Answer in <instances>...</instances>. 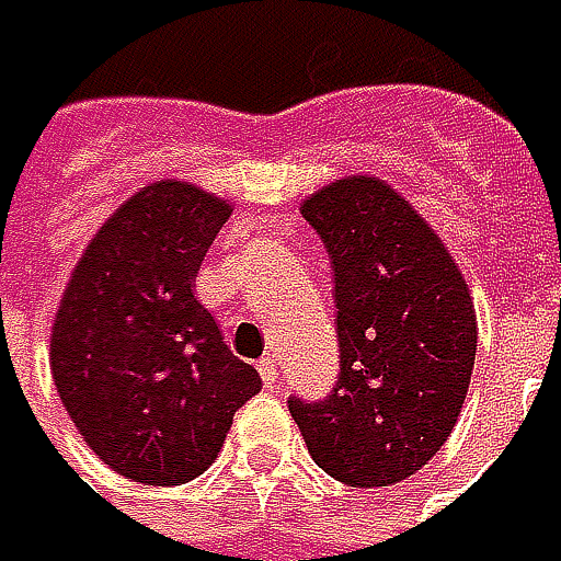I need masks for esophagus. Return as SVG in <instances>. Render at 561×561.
I'll return each mask as SVG.
<instances>
[{"instance_id": "1", "label": "esophagus", "mask_w": 561, "mask_h": 561, "mask_svg": "<svg viewBox=\"0 0 561 561\" xmlns=\"http://www.w3.org/2000/svg\"><path fill=\"white\" fill-rule=\"evenodd\" d=\"M256 370H260V377H263V383H266V387H273V383H276V377H279V370H276V360H273V357L256 360Z\"/></svg>"}]
</instances>
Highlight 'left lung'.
I'll return each mask as SVG.
<instances>
[{
  "mask_svg": "<svg viewBox=\"0 0 561 561\" xmlns=\"http://www.w3.org/2000/svg\"><path fill=\"white\" fill-rule=\"evenodd\" d=\"M337 305L341 374L318 402L288 399L314 465L351 488L412 478L465 405L478 318L458 263L387 181L351 174L301 204Z\"/></svg>",
  "mask_w": 561,
  "mask_h": 561,
  "instance_id": "obj_1",
  "label": "left lung"
}]
</instances>
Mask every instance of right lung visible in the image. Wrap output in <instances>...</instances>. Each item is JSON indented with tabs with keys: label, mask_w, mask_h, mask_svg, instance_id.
Returning <instances> with one entry per match:
<instances>
[{
	"label": "right lung",
	"mask_w": 561,
	"mask_h": 561,
	"mask_svg": "<svg viewBox=\"0 0 561 561\" xmlns=\"http://www.w3.org/2000/svg\"><path fill=\"white\" fill-rule=\"evenodd\" d=\"M230 210L191 181L136 191L87 243L57 305V396L103 465L139 484L204 474L233 412L263 387L194 298Z\"/></svg>",
	"instance_id": "1"
}]
</instances>
